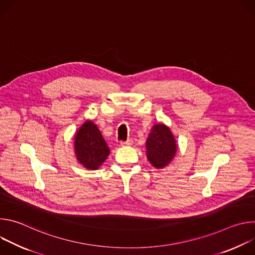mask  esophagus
I'll return each mask as SVG.
<instances>
[{
    "mask_svg": "<svg viewBox=\"0 0 255 255\" xmlns=\"http://www.w3.org/2000/svg\"><path fill=\"white\" fill-rule=\"evenodd\" d=\"M132 143H133L132 139H127L125 141H121L120 142V144L122 145V146H129V145H132Z\"/></svg>",
    "mask_w": 255,
    "mask_h": 255,
    "instance_id": "esophagus-1",
    "label": "esophagus"
}]
</instances>
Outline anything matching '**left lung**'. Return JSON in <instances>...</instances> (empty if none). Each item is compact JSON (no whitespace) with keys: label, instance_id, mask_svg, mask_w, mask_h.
<instances>
[{"label":"left lung","instance_id":"1","mask_svg":"<svg viewBox=\"0 0 255 255\" xmlns=\"http://www.w3.org/2000/svg\"><path fill=\"white\" fill-rule=\"evenodd\" d=\"M147 158L150 163L161 168L167 165L176 151L175 139L169 128L163 124L153 126L146 141Z\"/></svg>","mask_w":255,"mask_h":255}]
</instances>
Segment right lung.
Returning a JSON list of instances; mask_svg holds the SVG:
<instances>
[{"label": "right lung", "mask_w": 255, "mask_h": 255, "mask_svg": "<svg viewBox=\"0 0 255 255\" xmlns=\"http://www.w3.org/2000/svg\"><path fill=\"white\" fill-rule=\"evenodd\" d=\"M77 158L88 169H97L109 155V147L100 130L92 121H86L75 139Z\"/></svg>", "instance_id": "1"}]
</instances>
